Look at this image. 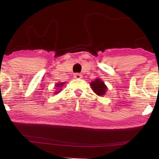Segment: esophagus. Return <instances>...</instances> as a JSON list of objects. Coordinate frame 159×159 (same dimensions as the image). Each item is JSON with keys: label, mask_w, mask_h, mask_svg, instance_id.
<instances>
[{"label": "esophagus", "mask_w": 159, "mask_h": 159, "mask_svg": "<svg viewBox=\"0 0 159 159\" xmlns=\"http://www.w3.org/2000/svg\"><path fill=\"white\" fill-rule=\"evenodd\" d=\"M74 78H76V79H81V78L83 77L82 74H79V73H76L74 74Z\"/></svg>", "instance_id": "esophagus-1"}]
</instances>
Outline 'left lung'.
Instances as JSON below:
<instances>
[{
  "instance_id": "1",
  "label": "left lung",
  "mask_w": 159,
  "mask_h": 159,
  "mask_svg": "<svg viewBox=\"0 0 159 159\" xmlns=\"http://www.w3.org/2000/svg\"><path fill=\"white\" fill-rule=\"evenodd\" d=\"M92 88L93 90V92L98 96H103L105 94L107 87L104 85L103 81L100 79H97L94 81L90 83Z\"/></svg>"
}]
</instances>
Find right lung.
<instances>
[{"instance_id":"right-lung-1","label":"right lung","mask_w":159,"mask_h":159,"mask_svg":"<svg viewBox=\"0 0 159 159\" xmlns=\"http://www.w3.org/2000/svg\"><path fill=\"white\" fill-rule=\"evenodd\" d=\"M64 84H65L64 83H58L56 86H57V87H59V86L61 87V86H62L63 85H64Z\"/></svg>"}]
</instances>
